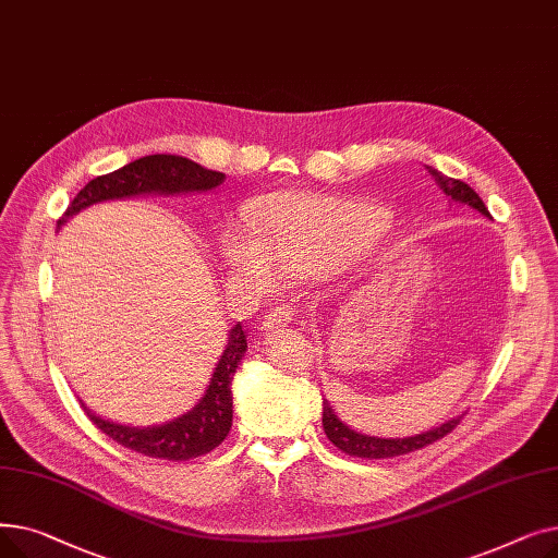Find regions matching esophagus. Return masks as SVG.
<instances>
[{"label": "esophagus", "instance_id": "1", "mask_svg": "<svg viewBox=\"0 0 558 558\" xmlns=\"http://www.w3.org/2000/svg\"><path fill=\"white\" fill-rule=\"evenodd\" d=\"M291 318H294V314H291V310L287 307H276L271 314H267V318H264V330L267 332H280L287 324H291Z\"/></svg>", "mask_w": 558, "mask_h": 558}]
</instances>
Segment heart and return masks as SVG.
Returning <instances> with one entry per match:
<instances>
[{"label": "heart", "mask_w": 558, "mask_h": 558, "mask_svg": "<svg viewBox=\"0 0 558 558\" xmlns=\"http://www.w3.org/2000/svg\"><path fill=\"white\" fill-rule=\"evenodd\" d=\"M246 226L221 234L226 267L240 278L267 284L271 276L296 278L332 269L366 248L389 226L379 205L335 194L280 190L255 198Z\"/></svg>", "instance_id": "heart-1"}]
</instances>
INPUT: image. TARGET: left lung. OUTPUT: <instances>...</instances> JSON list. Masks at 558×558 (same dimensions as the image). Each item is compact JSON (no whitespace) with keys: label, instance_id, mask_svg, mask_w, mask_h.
<instances>
[{"label":"left lung","instance_id":"8db88e82","mask_svg":"<svg viewBox=\"0 0 558 558\" xmlns=\"http://www.w3.org/2000/svg\"><path fill=\"white\" fill-rule=\"evenodd\" d=\"M425 169H429L436 185L441 187L448 196H452L459 203H468V205H471V208L480 210L484 217H490L484 201L477 196V192L471 185H465V183H461L457 179H448V175H444L441 171H436L432 167H425ZM461 418L463 416H457V418L444 423L441 427H434V429L416 434V436H407V438H375V436L357 434L355 429L345 427L335 416L328 400H324V429H326V436L330 438L332 446H337L341 452H345L350 457H362V459H387V457L409 454V452H414V450L427 448V446H432L436 441H441L444 436H448L461 423Z\"/></svg>","mask_w":558,"mask_h":558}]
</instances>
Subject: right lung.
I'll return each instance as SVG.
<instances>
[{
	"label": "right lung",
	"mask_w": 558,
	"mask_h": 558,
	"mask_svg": "<svg viewBox=\"0 0 558 558\" xmlns=\"http://www.w3.org/2000/svg\"><path fill=\"white\" fill-rule=\"evenodd\" d=\"M226 175L221 171L203 169L201 165L181 158V156H144L140 160L129 162L126 167L97 175L87 183L74 201L68 205L63 217L58 219V226L68 221L78 210L87 205L108 201V198H124L146 192L158 194H179V192H205L217 187ZM246 353V332L238 320V326L230 330L228 345L215 368L210 387L198 404L185 416L158 427H126L95 416L90 409H85L87 418L95 423L106 436L120 446L140 452L144 457L167 459V461H190L201 454H208L223 438L232 425V393L230 383L232 373L238 371L240 360Z\"/></svg>",
	"instance_id": "add662e5"
}]
</instances>
